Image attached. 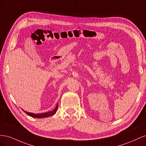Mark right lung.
Listing matches in <instances>:
<instances>
[{"mask_svg":"<svg viewBox=\"0 0 146 146\" xmlns=\"http://www.w3.org/2000/svg\"><path fill=\"white\" fill-rule=\"evenodd\" d=\"M58 104H56V107L55 108L52 110L51 111H48V112H46V113H39V114H35L33 113H30V112H27L25 111L23 109V111L27 114L28 115L32 116L33 117H35V118H42V117H49L51 116H53L54 114H55L57 111V110H58Z\"/></svg>","mask_w":146,"mask_h":146,"instance_id":"add662e5","label":"right lung"}]
</instances>
